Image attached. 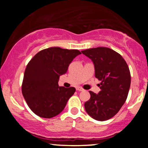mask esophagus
<instances>
[{"instance_id": "34e87169", "label": "esophagus", "mask_w": 148, "mask_h": 148, "mask_svg": "<svg viewBox=\"0 0 148 148\" xmlns=\"http://www.w3.org/2000/svg\"><path fill=\"white\" fill-rule=\"evenodd\" d=\"M76 90H78V91H83V90H84L83 88H81V87H76Z\"/></svg>"}]
</instances>
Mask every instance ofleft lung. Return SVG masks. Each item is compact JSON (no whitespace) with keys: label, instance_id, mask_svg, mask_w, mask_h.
<instances>
[{"label":"left lung","instance_id":"8db88e82","mask_svg":"<svg viewBox=\"0 0 148 148\" xmlns=\"http://www.w3.org/2000/svg\"><path fill=\"white\" fill-rule=\"evenodd\" d=\"M95 66V77L101 81L98 94L89 91L90 98L85 103L86 112L98 121H104L118 113L126 101L131 84V74L120 54L106 47L82 51Z\"/></svg>","mask_w":148,"mask_h":148}]
</instances>
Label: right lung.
<instances>
[{
    "label": "right lung",
    "instance_id": "add662e5",
    "mask_svg": "<svg viewBox=\"0 0 148 148\" xmlns=\"http://www.w3.org/2000/svg\"><path fill=\"white\" fill-rule=\"evenodd\" d=\"M81 53L77 49L50 47L40 51L30 60L24 72L21 90L35 114L51 118L63 111L76 89L60 87L59 78L67 72L73 59Z\"/></svg>",
    "mask_w": 148,
    "mask_h": 148
}]
</instances>
